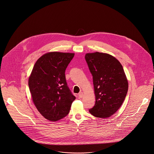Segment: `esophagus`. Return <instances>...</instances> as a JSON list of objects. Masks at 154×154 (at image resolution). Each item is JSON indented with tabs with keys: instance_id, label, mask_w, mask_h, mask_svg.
I'll return each instance as SVG.
<instances>
[{
	"instance_id": "34e87169",
	"label": "esophagus",
	"mask_w": 154,
	"mask_h": 154,
	"mask_svg": "<svg viewBox=\"0 0 154 154\" xmlns=\"http://www.w3.org/2000/svg\"><path fill=\"white\" fill-rule=\"evenodd\" d=\"M83 95H84V94H83L82 92H80V93L79 94V97H80V98H82V97H83Z\"/></svg>"
}]
</instances>
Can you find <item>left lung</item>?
Here are the masks:
<instances>
[{"label": "left lung", "mask_w": 154, "mask_h": 154, "mask_svg": "<svg viewBox=\"0 0 154 154\" xmlns=\"http://www.w3.org/2000/svg\"><path fill=\"white\" fill-rule=\"evenodd\" d=\"M85 59L93 77L96 97L95 104L89 111L96 117H110L121 106L128 92L123 67L115 57L106 53H87Z\"/></svg>", "instance_id": "8db88e82"}]
</instances>
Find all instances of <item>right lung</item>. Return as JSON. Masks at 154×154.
Masks as SVG:
<instances>
[{
	"mask_svg": "<svg viewBox=\"0 0 154 154\" xmlns=\"http://www.w3.org/2000/svg\"><path fill=\"white\" fill-rule=\"evenodd\" d=\"M74 56V53H47L37 60L30 75L28 85L33 102L49 121L66 117L75 99L65 77L66 69Z\"/></svg>",
	"mask_w": 154,
	"mask_h": 154,
	"instance_id": "obj_1",
	"label": "right lung"
}]
</instances>
